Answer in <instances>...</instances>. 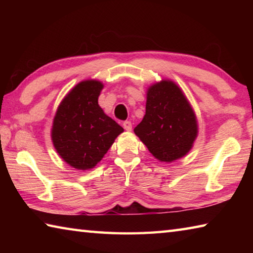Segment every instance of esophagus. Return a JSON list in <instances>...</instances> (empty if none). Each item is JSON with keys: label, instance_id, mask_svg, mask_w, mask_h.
Instances as JSON below:
<instances>
[{"label": "esophagus", "instance_id": "esophagus-1", "mask_svg": "<svg viewBox=\"0 0 253 253\" xmlns=\"http://www.w3.org/2000/svg\"><path fill=\"white\" fill-rule=\"evenodd\" d=\"M123 127L125 128V130H127V131H130V130H131V128H132L131 122H129V121L124 122V123H123Z\"/></svg>", "mask_w": 253, "mask_h": 253}]
</instances>
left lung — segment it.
<instances>
[{"label": "left lung", "instance_id": "8db88e82", "mask_svg": "<svg viewBox=\"0 0 253 253\" xmlns=\"http://www.w3.org/2000/svg\"><path fill=\"white\" fill-rule=\"evenodd\" d=\"M134 131L154 157L172 163L191 151L198 121L181 88L162 80L147 89L146 113Z\"/></svg>", "mask_w": 253, "mask_h": 253}]
</instances>
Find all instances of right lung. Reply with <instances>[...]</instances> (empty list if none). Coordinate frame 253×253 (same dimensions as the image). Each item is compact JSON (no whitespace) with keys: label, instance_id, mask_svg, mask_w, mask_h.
Returning <instances> with one entry per match:
<instances>
[{"label":"right lung","instance_id":"1","mask_svg":"<svg viewBox=\"0 0 253 253\" xmlns=\"http://www.w3.org/2000/svg\"><path fill=\"white\" fill-rule=\"evenodd\" d=\"M100 81L84 80L67 93L53 118L51 138L60 157L76 169H91L124 128L98 105Z\"/></svg>","mask_w":253,"mask_h":253}]
</instances>
